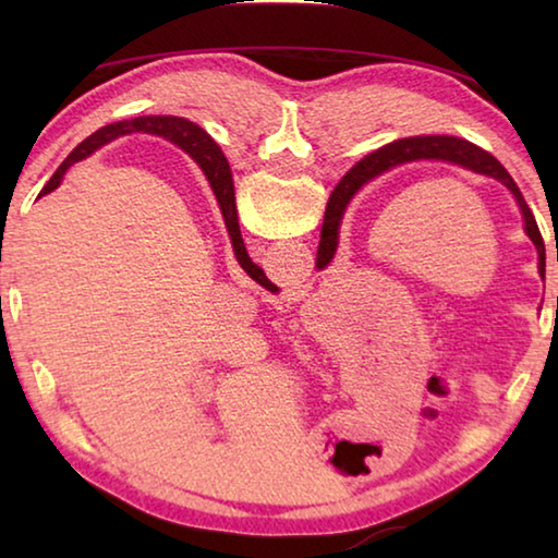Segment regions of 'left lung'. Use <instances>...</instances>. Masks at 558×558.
<instances>
[{
    "instance_id": "1",
    "label": "left lung",
    "mask_w": 558,
    "mask_h": 558,
    "mask_svg": "<svg viewBox=\"0 0 558 558\" xmlns=\"http://www.w3.org/2000/svg\"><path fill=\"white\" fill-rule=\"evenodd\" d=\"M177 145L184 147L182 143H177ZM186 153H189V149H186ZM413 159H442V162H456L460 167L472 169V172L487 174V177L497 179V182H502L509 189V192L514 194L519 209H522V214H524L526 235L532 239V243L536 245V251H539V258H542L544 241H542L539 226H536L534 214L529 211L522 192H519V186L514 184V179L509 177L507 169L499 165L493 155L485 153V149H480L477 145L468 143V140H460V137H452V135H421V137L396 140V143L376 149V153L366 155L362 162H356L344 174V179L337 184V189L327 202L323 235H319V253H317L319 263H329V258L335 256L339 221H342V214L347 209V204L359 192V186L369 182V179H374L376 174L386 172V169H391L396 165H403V162H413ZM226 179H229V162H226L223 153L219 149V145H216V184H223Z\"/></svg>"
}]
</instances>
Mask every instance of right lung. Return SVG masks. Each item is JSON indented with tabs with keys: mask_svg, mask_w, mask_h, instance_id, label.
I'll return each instance as SVG.
<instances>
[{
	"mask_svg": "<svg viewBox=\"0 0 558 558\" xmlns=\"http://www.w3.org/2000/svg\"><path fill=\"white\" fill-rule=\"evenodd\" d=\"M130 132H149V135H162L169 137L172 143H182L189 155L196 159V165L204 169L206 179L211 182V189L216 194V199H219L221 206V214H223V221H226V229H229L231 235V243H233V253L235 258H239L241 268L248 272L253 280H260V268L256 266L248 258V251H245L243 239H241V229H239V216H235V196H233V179H231V169H229V179H226L223 184H216V143L214 140L206 135V132L194 125V122L182 120V118H165V116H153V118H135V120H122L116 122V125H106L100 128L98 132H93L88 140H83V143L73 149V153L65 157V162L56 169V174L49 179V184L44 186V194L53 192L56 186L61 184L63 172L69 169L73 162H78V159L88 157L93 149L110 143V140H116L120 135H130Z\"/></svg>",
	"mask_w": 558,
	"mask_h": 558,
	"instance_id": "1",
	"label": "right lung"
}]
</instances>
